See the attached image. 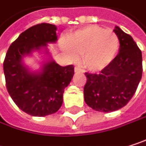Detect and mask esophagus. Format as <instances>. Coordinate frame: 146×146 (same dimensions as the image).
<instances>
[{
    "instance_id": "34e87169",
    "label": "esophagus",
    "mask_w": 146,
    "mask_h": 146,
    "mask_svg": "<svg viewBox=\"0 0 146 146\" xmlns=\"http://www.w3.org/2000/svg\"><path fill=\"white\" fill-rule=\"evenodd\" d=\"M74 71H75L76 73H84V70H83V69H81V68H78V67H75Z\"/></svg>"
}]
</instances>
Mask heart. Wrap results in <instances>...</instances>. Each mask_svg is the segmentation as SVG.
<instances>
[{
  "label": "heart",
  "instance_id": "1",
  "mask_svg": "<svg viewBox=\"0 0 146 146\" xmlns=\"http://www.w3.org/2000/svg\"><path fill=\"white\" fill-rule=\"evenodd\" d=\"M119 47L117 35L111 29L90 25L73 33L63 45L66 53L76 59L83 55L84 65L91 71L106 68L115 58Z\"/></svg>",
  "mask_w": 146,
  "mask_h": 146
}]
</instances>
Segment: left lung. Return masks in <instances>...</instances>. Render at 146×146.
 I'll list each match as a JSON object with an SVG mask.
<instances>
[{
    "instance_id": "1",
    "label": "left lung",
    "mask_w": 146,
    "mask_h": 146,
    "mask_svg": "<svg viewBox=\"0 0 146 146\" xmlns=\"http://www.w3.org/2000/svg\"><path fill=\"white\" fill-rule=\"evenodd\" d=\"M119 53L100 73H85L84 88L86 104L92 109L109 112L128 104L142 77V53L131 36L116 26Z\"/></svg>"
}]
</instances>
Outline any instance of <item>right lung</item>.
Returning a JSON list of instances; mask_svg holds the SVG:
<instances>
[{
	"mask_svg": "<svg viewBox=\"0 0 146 146\" xmlns=\"http://www.w3.org/2000/svg\"><path fill=\"white\" fill-rule=\"evenodd\" d=\"M56 31V27L50 23L30 27L12 43L3 62L10 96L23 111L31 116L44 117L56 112L74 74L73 65L62 67L53 60L44 62L40 72H31L23 63L25 56L42 48L47 50V43H55Z\"/></svg>",
	"mask_w": 146,
	"mask_h": 146,
	"instance_id": "1",
	"label": "right lung"
}]
</instances>
